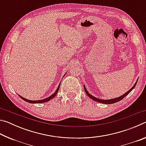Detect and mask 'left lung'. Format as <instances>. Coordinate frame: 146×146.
I'll return each instance as SVG.
<instances>
[{
  "mask_svg": "<svg viewBox=\"0 0 146 146\" xmlns=\"http://www.w3.org/2000/svg\"><path fill=\"white\" fill-rule=\"evenodd\" d=\"M137 81H138V80H137V82H136V83L135 84V85L133 86V87H132L131 88L129 91H127L126 93L123 94V95L120 96V97H117V98H113V99H110V100H102V99H99V98H96V97H93V96H92L91 95H90V94L88 93V91L87 90H86L85 86H84V90H85V91H86V93L87 94V95L89 97L91 98V99H93V100L96 101V102H100V103L106 104H114V103H115V102H118V101L121 100L122 99V98H124V97H125V96H127V95H128V94H129V93L131 92V91L133 90V89H134V88L135 87L136 84H137Z\"/></svg>",
  "mask_w": 146,
  "mask_h": 146,
  "instance_id": "8db88e82",
  "label": "left lung"
}]
</instances>
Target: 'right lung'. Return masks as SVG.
Here are the masks:
<instances>
[{
  "label": "right lung",
  "mask_w": 146,
  "mask_h": 146,
  "mask_svg": "<svg viewBox=\"0 0 146 146\" xmlns=\"http://www.w3.org/2000/svg\"><path fill=\"white\" fill-rule=\"evenodd\" d=\"M60 84H59V86H58L57 89H56V90L55 91V92L53 94V95H51V96H49V97L46 98H45V99H43V100H28V99H26V98H24V97H21V96H20V95H19V96L20 97H21V98H22V99L24 100V101H26L27 102H29V103H31V104H40V103L46 102H48V101L50 100L51 99H52V98H53L54 97H55L56 95V94H57L59 88H60Z\"/></svg>",
  "instance_id": "1"
}]
</instances>
